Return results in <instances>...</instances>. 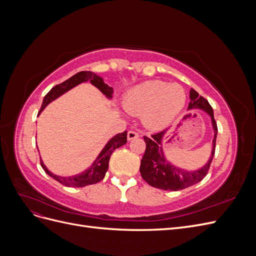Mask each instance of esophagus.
<instances>
[{
  "instance_id": "34e87169",
  "label": "esophagus",
  "mask_w": 256,
  "mask_h": 256,
  "mask_svg": "<svg viewBox=\"0 0 256 256\" xmlns=\"http://www.w3.org/2000/svg\"><path fill=\"white\" fill-rule=\"evenodd\" d=\"M127 138H128V141H132V140H134V138H138V134H136V131H132V130H130V131H128V134H127Z\"/></svg>"
}]
</instances>
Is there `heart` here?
<instances>
[{"label": "heart", "mask_w": 256, "mask_h": 256, "mask_svg": "<svg viewBox=\"0 0 256 256\" xmlns=\"http://www.w3.org/2000/svg\"><path fill=\"white\" fill-rule=\"evenodd\" d=\"M186 92L178 84L164 81H146L128 90L122 106L131 115H142L143 125L150 130H162L182 112Z\"/></svg>", "instance_id": "1"}]
</instances>
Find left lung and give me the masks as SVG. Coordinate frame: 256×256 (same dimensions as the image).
<instances>
[{
  "instance_id": "obj_1",
  "label": "left lung",
  "mask_w": 256,
  "mask_h": 256,
  "mask_svg": "<svg viewBox=\"0 0 256 256\" xmlns=\"http://www.w3.org/2000/svg\"><path fill=\"white\" fill-rule=\"evenodd\" d=\"M189 97L190 102L188 110H202L207 113L212 120L214 138L210 157H209L208 161L202 168L193 170V171H188V170L174 166L166 158L164 147H162V141H164V138L168 129L161 131L159 134H152L150 138L144 136L146 150L141 160L140 172L143 180L150 184L152 187L170 191L186 189L202 180L206 176L209 166H210L212 158L214 156L216 138V134H218L216 122L214 118L212 108L205 98L198 96V92L193 88L190 90Z\"/></svg>"
}]
</instances>
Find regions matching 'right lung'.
<instances>
[{
	"label": "right lung",
	"mask_w": 256,
	"mask_h": 256,
	"mask_svg": "<svg viewBox=\"0 0 256 256\" xmlns=\"http://www.w3.org/2000/svg\"><path fill=\"white\" fill-rule=\"evenodd\" d=\"M86 81H90L92 85H94V86H96L106 98L109 99L112 98L113 88L104 82V79L102 76H99L92 72H80L78 74H76L74 76H72V78H69L63 83L56 85V86L50 90V92L44 96L42 100V104L38 115H40L44 108L47 106L50 102H52L53 100L58 99L60 96L65 94L66 92L70 90L72 88L76 86V85ZM126 143H127V131H124L122 134H115L112 138H110V140L108 141L102 150L99 152L97 158L95 159L94 162H92L90 168H88L82 173L76 174L72 176H58V175L53 174L51 171H49L48 168L44 166L42 158H40V164L46 173H47L50 177H52L53 180L60 182L62 184L67 186V187H72V188L85 187V186L97 184L100 180H104V177L106 176V173L108 171V168H109V160H110L111 154L116 148L125 145Z\"/></svg>",
	"instance_id": "add662e5"
}]
</instances>
